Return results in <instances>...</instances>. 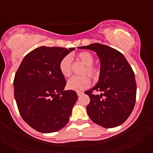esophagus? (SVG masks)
<instances>
[{"label": "esophagus", "mask_w": 153, "mask_h": 153, "mask_svg": "<svg viewBox=\"0 0 153 153\" xmlns=\"http://www.w3.org/2000/svg\"><path fill=\"white\" fill-rule=\"evenodd\" d=\"M76 93H77V96L78 97H79V96H81L82 95V94H83V92H79V91H78V92H76Z\"/></svg>", "instance_id": "1"}]
</instances>
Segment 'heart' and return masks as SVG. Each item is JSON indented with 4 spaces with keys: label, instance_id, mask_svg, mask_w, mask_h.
Instances as JSON below:
<instances>
[{
    "label": "heart",
    "instance_id": "b5f03b06",
    "mask_svg": "<svg viewBox=\"0 0 153 153\" xmlns=\"http://www.w3.org/2000/svg\"><path fill=\"white\" fill-rule=\"evenodd\" d=\"M76 57L86 66L83 71V74L88 75L93 79H97L100 74V70L97 66L93 64L94 56L91 53L87 51L79 52ZM71 56L67 55L60 60L59 68L62 75L64 77H69L71 74ZM90 86V79L87 76H73L67 81V86L70 90L79 91L86 89Z\"/></svg>",
    "mask_w": 153,
    "mask_h": 153
}]
</instances>
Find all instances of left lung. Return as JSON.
Instances as JSON below:
<instances>
[{
    "label": "left lung",
    "mask_w": 153,
    "mask_h": 153,
    "mask_svg": "<svg viewBox=\"0 0 153 153\" xmlns=\"http://www.w3.org/2000/svg\"><path fill=\"white\" fill-rule=\"evenodd\" d=\"M80 49L95 51L100 60L99 82L85 92L90 102L86 106L93 122L105 128L120 126L129 118L136 98L134 72L122 53L101 44H92ZM100 91V95L93 94Z\"/></svg>",
    "instance_id": "left-lung-1"
}]
</instances>
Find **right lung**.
Segmentation results:
<instances>
[{
  "label": "right lung",
  "mask_w": 153,
  "mask_h": 153,
  "mask_svg": "<svg viewBox=\"0 0 153 153\" xmlns=\"http://www.w3.org/2000/svg\"><path fill=\"white\" fill-rule=\"evenodd\" d=\"M74 47H40L24 56L13 79L14 97L23 120L44 133L61 129L69 122L77 100L59 68L60 60Z\"/></svg>",
  "instance_id": "right-lung-1"
}]
</instances>
